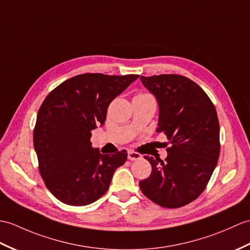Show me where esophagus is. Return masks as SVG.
Returning <instances> with one entry per match:
<instances>
[{"mask_svg": "<svg viewBox=\"0 0 250 250\" xmlns=\"http://www.w3.org/2000/svg\"><path fill=\"white\" fill-rule=\"evenodd\" d=\"M127 159H129L130 161L141 160L142 154H139L138 152H135V151H132V150H129V151H127Z\"/></svg>", "mask_w": 250, "mask_h": 250, "instance_id": "esophagus-1", "label": "esophagus"}]
</instances>
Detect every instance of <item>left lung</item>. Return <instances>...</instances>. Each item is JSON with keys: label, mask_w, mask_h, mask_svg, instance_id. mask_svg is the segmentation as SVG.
I'll use <instances>...</instances> for the list:
<instances>
[{"label": "left lung", "mask_w": 250, "mask_h": 250, "mask_svg": "<svg viewBox=\"0 0 250 250\" xmlns=\"http://www.w3.org/2000/svg\"><path fill=\"white\" fill-rule=\"evenodd\" d=\"M159 103V126L171 147L165 161L146 156L151 175L139 182L143 194L163 208L188 205L205 190L219 151L215 106L199 85L179 74L141 77Z\"/></svg>", "instance_id": "left-lung-1"}]
</instances>
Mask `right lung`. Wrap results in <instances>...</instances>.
Masks as SVG:
<instances>
[{
	"mask_svg": "<svg viewBox=\"0 0 250 250\" xmlns=\"http://www.w3.org/2000/svg\"><path fill=\"white\" fill-rule=\"evenodd\" d=\"M138 74H79L46 96L34 127V148L45 187L69 206H87L106 193L125 150L101 154L92 148L91 131L106 119L114 99Z\"/></svg>",
	"mask_w": 250,
	"mask_h": 250,
	"instance_id": "add662e5",
	"label": "right lung"
}]
</instances>
